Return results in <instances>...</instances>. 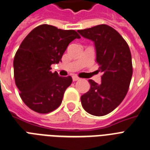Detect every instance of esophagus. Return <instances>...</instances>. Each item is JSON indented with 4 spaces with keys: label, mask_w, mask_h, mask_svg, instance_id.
<instances>
[{
    "label": "esophagus",
    "mask_w": 150,
    "mask_h": 150,
    "mask_svg": "<svg viewBox=\"0 0 150 150\" xmlns=\"http://www.w3.org/2000/svg\"><path fill=\"white\" fill-rule=\"evenodd\" d=\"M73 81H77V80H80V78L76 76H73Z\"/></svg>",
    "instance_id": "34e87169"
}]
</instances>
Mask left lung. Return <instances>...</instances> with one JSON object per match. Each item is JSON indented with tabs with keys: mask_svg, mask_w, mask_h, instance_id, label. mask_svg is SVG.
I'll use <instances>...</instances> for the list:
<instances>
[{
	"mask_svg": "<svg viewBox=\"0 0 150 150\" xmlns=\"http://www.w3.org/2000/svg\"><path fill=\"white\" fill-rule=\"evenodd\" d=\"M77 32L94 42L96 62L103 74L100 84L89 80L90 89L80 98L82 106L90 115L103 116L117 108L126 96L133 74L131 53L126 41L108 25Z\"/></svg>",
	"mask_w": 150,
	"mask_h": 150,
	"instance_id": "8db88e82",
	"label": "left lung"
}]
</instances>
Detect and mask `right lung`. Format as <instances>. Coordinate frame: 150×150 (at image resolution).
<instances>
[{
  "label": "right lung",
  "mask_w": 150,
  "mask_h": 150,
  "mask_svg": "<svg viewBox=\"0 0 150 150\" xmlns=\"http://www.w3.org/2000/svg\"><path fill=\"white\" fill-rule=\"evenodd\" d=\"M80 38L74 30L43 24L33 29L22 42L13 60L14 79L20 96L29 108L46 114L58 108L72 77L51 71L70 42Z\"/></svg>",
  "instance_id": "1"
}]
</instances>
